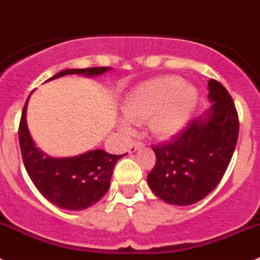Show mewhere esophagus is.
I'll list each match as a JSON object with an SVG mask.
<instances>
[{
  "mask_svg": "<svg viewBox=\"0 0 260 260\" xmlns=\"http://www.w3.org/2000/svg\"><path fill=\"white\" fill-rule=\"evenodd\" d=\"M144 146H145L144 142H141V141H133L132 144H131V146H129V149H128V150H129L131 153H133V151L139 150V149H141V147H144Z\"/></svg>",
  "mask_w": 260,
  "mask_h": 260,
  "instance_id": "obj_1",
  "label": "esophagus"
}]
</instances>
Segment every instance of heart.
I'll return each mask as SVG.
<instances>
[{"mask_svg":"<svg viewBox=\"0 0 260 260\" xmlns=\"http://www.w3.org/2000/svg\"><path fill=\"white\" fill-rule=\"evenodd\" d=\"M197 102L194 86L179 76H160L136 86L124 100L123 114L132 123L147 120L153 135L167 139L185 125Z\"/></svg>","mask_w":260,"mask_h":260,"instance_id":"1","label":"heart"}]
</instances>
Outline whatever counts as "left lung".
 I'll return each mask as SVG.
<instances>
[{
	"label": "left lung",
	"mask_w": 260,
	"mask_h": 260,
	"mask_svg": "<svg viewBox=\"0 0 260 260\" xmlns=\"http://www.w3.org/2000/svg\"><path fill=\"white\" fill-rule=\"evenodd\" d=\"M212 102L206 118L190 121L170 141L153 145L156 160L147 184L156 197L188 206L211 193L225 174L238 139V114L228 90L209 81Z\"/></svg>",
	"instance_id": "8db88e82"
}]
</instances>
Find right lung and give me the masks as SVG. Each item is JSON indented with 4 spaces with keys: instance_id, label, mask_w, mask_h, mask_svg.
<instances>
[{
    "instance_id": "right-lung-1",
    "label": "right lung",
    "mask_w": 260,
    "mask_h": 260,
    "mask_svg": "<svg viewBox=\"0 0 260 260\" xmlns=\"http://www.w3.org/2000/svg\"><path fill=\"white\" fill-rule=\"evenodd\" d=\"M107 70L110 67L64 70L48 80L70 74L93 76L104 74ZM27 102L23 107L18 133L25 171L37 190L60 209L84 210L97 203L109 190L116 160L124 155H114L104 150H92L72 158L58 159L45 155L35 146L28 132Z\"/></svg>"
}]
</instances>
